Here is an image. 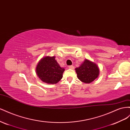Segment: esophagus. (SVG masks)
<instances>
[{
	"label": "esophagus",
	"mask_w": 130,
	"mask_h": 130,
	"mask_svg": "<svg viewBox=\"0 0 130 130\" xmlns=\"http://www.w3.org/2000/svg\"><path fill=\"white\" fill-rule=\"evenodd\" d=\"M69 69H74V66L73 65H70V66H69Z\"/></svg>",
	"instance_id": "1"
}]
</instances>
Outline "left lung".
Returning <instances> with one entry per match:
<instances>
[{
  "label": "left lung",
  "mask_w": 130,
  "mask_h": 130,
  "mask_svg": "<svg viewBox=\"0 0 130 130\" xmlns=\"http://www.w3.org/2000/svg\"><path fill=\"white\" fill-rule=\"evenodd\" d=\"M75 70L78 78L86 83L92 82L99 75V69L97 65L87 59Z\"/></svg>",
  "instance_id": "8db88e82"
}]
</instances>
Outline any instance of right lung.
I'll use <instances>...</instances> for the list:
<instances>
[{"label":"right lung","instance_id":"right-lung-1","mask_svg":"<svg viewBox=\"0 0 130 130\" xmlns=\"http://www.w3.org/2000/svg\"><path fill=\"white\" fill-rule=\"evenodd\" d=\"M37 75L46 83L56 84L62 78L65 69L59 66L55 57H46L41 59L36 69Z\"/></svg>","mask_w":130,"mask_h":130}]
</instances>
